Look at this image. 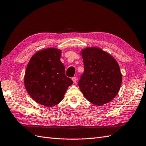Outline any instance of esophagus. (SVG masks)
Wrapping results in <instances>:
<instances>
[{"instance_id": "1", "label": "esophagus", "mask_w": 146, "mask_h": 146, "mask_svg": "<svg viewBox=\"0 0 146 146\" xmlns=\"http://www.w3.org/2000/svg\"><path fill=\"white\" fill-rule=\"evenodd\" d=\"M72 80H73V82L74 83H76V82H77V79H76V77H73L72 78Z\"/></svg>"}]
</instances>
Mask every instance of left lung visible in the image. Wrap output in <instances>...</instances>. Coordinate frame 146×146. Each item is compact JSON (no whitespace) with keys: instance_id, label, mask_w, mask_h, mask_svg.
<instances>
[{"instance_id":"8db88e82","label":"left lung","mask_w":146,"mask_h":146,"mask_svg":"<svg viewBox=\"0 0 146 146\" xmlns=\"http://www.w3.org/2000/svg\"><path fill=\"white\" fill-rule=\"evenodd\" d=\"M84 71L78 85L85 98L96 106L107 104L117 94L122 74L117 61L101 48L82 50Z\"/></svg>"}]
</instances>
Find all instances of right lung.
Returning a JSON list of instances; mask_svg holds the SVG:
<instances>
[{
  "mask_svg": "<svg viewBox=\"0 0 146 146\" xmlns=\"http://www.w3.org/2000/svg\"><path fill=\"white\" fill-rule=\"evenodd\" d=\"M61 51L48 48L37 52L29 61L24 84L35 101L46 107L58 104L73 81L66 76L65 67L60 60Z\"/></svg>",
  "mask_w": 146,
  "mask_h": 146,
  "instance_id": "right-lung-1",
  "label": "right lung"
}]
</instances>
